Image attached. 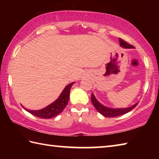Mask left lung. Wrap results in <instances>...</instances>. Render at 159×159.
Here are the masks:
<instances>
[{"mask_svg": "<svg viewBox=\"0 0 159 159\" xmlns=\"http://www.w3.org/2000/svg\"><path fill=\"white\" fill-rule=\"evenodd\" d=\"M120 41V46L125 48H133L134 46L133 45L128 43L125 41H123L122 39H119ZM91 101H92V103L93 106L95 107V109L98 110L99 113H100L102 115H103L104 116L106 117H109V118H113V117H116L119 116H121L126 114L129 111H130L132 109H133L134 107L138 105V103L134 104L133 106L130 107H128V108H125V109H111L108 108V107H106L101 104L97 100L96 98H95L93 94L92 93V95H91Z\"/></svg>", "mask_w": 159, "mask_h": 159, "instance_id": "left-lung-1", "label": "left lung"}]
</instances>
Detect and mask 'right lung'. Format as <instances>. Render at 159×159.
Instances as JSON below:
<instances>
[{"label":"right lung","mask_w":159,"mask_h":159,"mask_svg":"<svg viewBox=\"0 0 159 159\" xmlns=\"http://www.w3.org/2000/svg\"><path fill=\"white\" fill-rule=\"evenodd\" d=\"M73 84L74 83H71L68 85H66L57 100L48 107L41 110H36V111H32V110L25 109L26 111H27L32 115L41 118H45V119L52 118L60 114L63 111L67 105V104H68L70 89H71Z\"/></svg>","instance_id":"1"}]
</instances>
